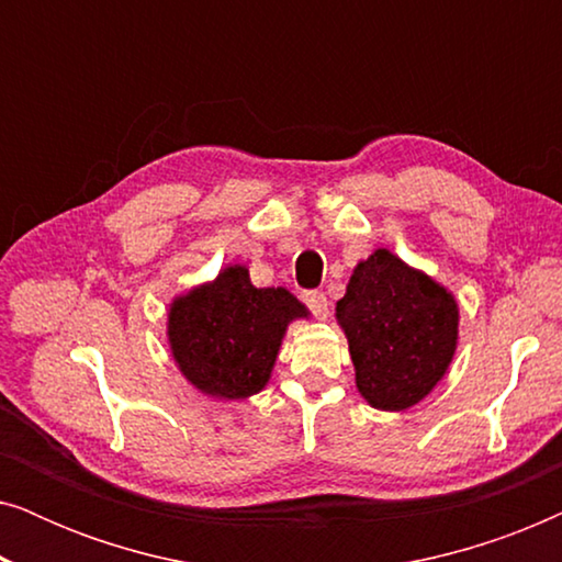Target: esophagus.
<instances>
[{
  "instance_id": "obj_1",
  "label": "esophagus",
  "mask_w": 562,
  "mask_h": 562,
  "mask_svg": "<svg viewBox=\"0 0 562 562\" xmlns=\"http://www.w3.org/2000/svg\"><path fill=\"white\" fill-rule=\"evenodd\" d=\"M304 302H306V306H310V310H312L314 314H317L319 319H327L329 304H327V296L322 294V291H306Z\"/></svg>"
}]
</instances>
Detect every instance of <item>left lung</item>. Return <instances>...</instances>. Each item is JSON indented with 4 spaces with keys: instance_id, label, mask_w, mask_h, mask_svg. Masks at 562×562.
Instances as JSON below:
<instances>
[{
    "instance_id": "8db88e82",
    "label": "left lung",
    "mask_w": 562,
    "mask_h": 562,
    "mask_svg": "<svg viewBox=\"0 0 562 562\" xmlns=\"http://www.w3.org/2000/svg\"><path fill=\"white\" fill-rule=\"evenodd\" d=\"M335 317L360 396L381 412H404L432 394L458 350V299L386 248L358 260Z\"/></svg>"
}]
</instances>
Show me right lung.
<instances>
[{
  "label": "right lung",
  "instance_id": "add662e5",
  "mask_svg": "<svg viewBox=\"0 0 562 562\" xmlns=\"http://www.w3.org/2000/svg\"><path fill=\"white\" fill-rule=\"evenodd\" d=\"M310 310L283 286H252L248 268L229 263L212 281L168 304L173 363L199 394L240 402L271 381L283 335Z\"/></svg>",
  "mask_w": 562,
  "mask_h": 562
}]
</instances>
